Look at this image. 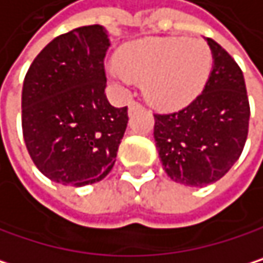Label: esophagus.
<instances>
[{"mask_svg": "<svg viewBox=\"0 0 263 263\" xmlns=\"http://www.w3.org/2000/svg\"><path fill=\"white\" fill-rule=\"evenodd\" d=\"M140 107H142V104H140L139 101H130V103H129V106H127L129 114H130V112H134V110H137V109H140Z\"/></svg>", "mask_w": 263, "mask_h": 263, "instance_id": "obj_1", "label": "esophagus"}]
</instances>
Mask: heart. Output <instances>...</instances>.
I'll return each instance as SVG.
<instances>
[{
  "mask_svg": "<svg viewBox=\"0 0 263 263\" xmlns=\"http://www.w3.org/2000/svg\"><path fill=\"white\" fill-rule=\"evenodd\" d=\"M211 61V50L202 40L149 38L124 46L120 64L110 63L107 73L120 83L143 80L145 97L153 104L176 107L202 90Z\"/></svg>",
  "mask_w": 263,
  "mask_h": 263,
  "instance_id": "obj_1",
  "label": "heart"
}]
</instances>
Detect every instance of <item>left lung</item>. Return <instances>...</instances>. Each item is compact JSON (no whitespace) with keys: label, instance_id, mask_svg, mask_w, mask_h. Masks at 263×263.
Here are the masks:
<instances>
[{"label":"left lung","instance_id":"obj_1","mask_svg":"<svg viewBox=\"0 0 263 263\" xmlns=\"http://www.w3.org/2000/svg\"><path fill=\"white\" fill-rule=\"evenodd\" d=\"M213 69L203 92L186 107L156 114L154 139L165 173L177 183L205 186L240 157L250 121L245 80L233 57L206 38Z\"/></svg>","mask_w":263,"mask_h":263}]
</instances>
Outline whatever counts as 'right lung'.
<instances>
[{"label": "right lung", "mask_w": 263, "mask_h": 263, "mask_svg": "<svg viewBox=\"0 0 263 263\" xmlns=\"http://www.w3.org/2000/svg\"><path fill=\"white\" fill-rule=\"evenodd\" d=\"M109 46L103 26H83L52 40L26 73L23 136L35 166L52 182L92 185L115 163L127 107H114L104 93Z\"/></svg>", "instance_id": "obj_1"}]
</instances>
